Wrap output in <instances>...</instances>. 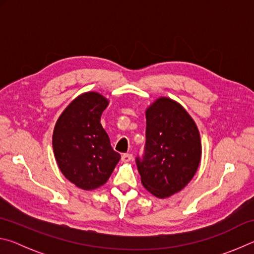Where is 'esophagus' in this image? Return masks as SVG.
Here are the masks:
<instances>
[{
  "label": "esophagus",
  "instance_id": "esophagus-1",
  "mask_svg": "<svg viewBox=\"0 0 254 254\" xmlns=\"http://www.w3.org/2000/svg\"><path fill=\"white\" fill-rule=\"evenodd\" d=\"M132 160V154L131 153H124L122 154V161L123 162H128Z\"/></svg>",
  "mask_w": 254,
  "mask_h": 254
}]
</instances>
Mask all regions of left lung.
Returning <instances> with one entry per match:
<instances>
[{"label":"left lung","instance_id":"1","mask_svg":"<svg viewBox=\"0 0 254 254\" xmlns=\"http://www.w3.org/2000/svg\"><path fill=\"white\" fill-rule=\"evenodd\" d=\"M145 147L135 159L141 183L158 198L182 190L194 177L201 158L199 131L184 107L168 97L145 111Z\"/></svg>","mask_w":254,"mask_h":254}]
</instances>
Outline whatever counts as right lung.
I'll use <instances>...</instances> for the list:
<instances>
[{
  "mask_svg": "<svg viewBox=\"0 0 254 254\" xmlns=\"http://www.w3.org/2000/svg\"><path fill=\"white\" fill-rule=\"evenodd\" d=\"M109 101L96 92L77 96L56 122L53 148L63 175L84 190L104 185L121 156L101 124Z\"/></svg>",
  "mask_w": 254,
  "mask_h": 254,
  "instance_id": "obj_1",
  "label": "right lung"
}]
</instances>
